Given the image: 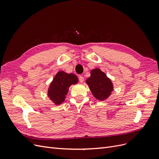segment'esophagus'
Returning a JSON list of instances; mask_svg holds the SVG:
<instances>
[{"label":"esophagus","instance_id":"34e87169","mask_svg":"<svg viewBox=\"0 0 159 159\" xmlns=\"http://www.w3.org/2000/svg\"><path fill=\"white\" fill-rule=\"evenodd\" d=\"M79 81H80V83H83L84 81V77L80 76L79 77Z\"/></svg>","mask_w":159,"mask_h":159}]
</instances>
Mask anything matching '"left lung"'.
<instances>
[{"mask_svg": "<svg viewBox=\"0 0 159 159\" xmlns=\"http://www.w3.org/2000/svg\"><path fill=\"white\" fill-rule=\"evenodd\" d=\"M91 75L86 80L94 98L99 101L107 99L113 91V82L103 71L99 68H95L90 71Z\"/></svg>", "mask_w": 159, "mask_h": 159, "instance_id": "8db88e82", "label": "left lung"}]
</instances>
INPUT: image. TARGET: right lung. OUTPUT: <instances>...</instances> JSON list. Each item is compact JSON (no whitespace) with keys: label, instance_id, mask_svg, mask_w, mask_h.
Returning <instances> with one entry per match:
<instances>
[{"label":"right lung","instance_id":"add662e5","mask_svg":"<svg viewBox=\"0 0 159 159\" xmlns=\"http://www.w3.org/2000/svg\"><path fill=\"white\" fill-rule=\"evenodd\" d=\"M78 83V78L75 74L59 71L48 89V97L54 105H59L64 102L70 86Z\"/></svg>","mask_w":159,"mask_h":159}]
</instances>
